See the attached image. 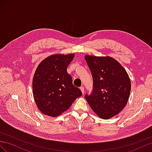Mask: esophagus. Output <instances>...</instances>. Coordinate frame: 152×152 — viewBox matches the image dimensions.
Returning <instances> with one entry per match:
<instances>
[{
    "instance_id": "1",
    "label": "esophagus",
    "mask_w": 152,
    "mask_h": 152,
    "mask_svg": "<svg viewBox=\"0 0 152 152\" xmlns=\"http://www.w3.org/2000/svg\"><path fill=\"white\" fill-rule=\"evenodd\" d=\"M80 90L81 91V92H82V93H83V94H84L85 93V91H84V87H83V86H81V87H80Z\"/></svg>"
}]
</instances>
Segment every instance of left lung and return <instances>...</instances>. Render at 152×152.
<instances>
[{
    "mask_svg": "<svg viewBox=\"0 0 152 152\" xmlns=\"http://www.w3.org/2000/svg\"><path fill=\"white\" fill-rule=\"evenodd\" d=\"M93 80V91L85 98L99 118L110 119L125 107L131 91L126 70L110 56L85 55Z\"/></svg>",
    "mask_w": 152,
    "mask_h": 152,
    "instance_id": "8db88e82",
    "label": "left lung"
}]
</instances>
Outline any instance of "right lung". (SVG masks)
Segmentation results:
<instances>
[{"mask_svg":"<svg viewBox=\"0 0 152 152\" xmlns=\"http://www.w3.org/2000/svg\"><path fill=\"white\" fill-rule=\"evenodd\" d=\"M75 54H55L47 57L38 65L33 79V93L42 114L57 117L69 109L82 95L74 86L67 69Z\"/></svg>","mask_w":152,"mask_h":152,"instance_id":"obj_1","label":"right lung"}]
</instances>
